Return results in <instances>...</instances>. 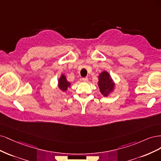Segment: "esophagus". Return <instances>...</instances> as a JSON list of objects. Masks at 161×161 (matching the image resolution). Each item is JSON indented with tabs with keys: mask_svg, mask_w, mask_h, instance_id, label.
Masks as SVG:
<instances>
[{
	"mask_svg": "<svg viewBox=\"0 0 161 161\" xmlns=\"http://www.w3.org/2000/svg\"><path fill=\"white\" fill-rule=\"evenodd\" d=\"M82 81L84 82H87L88 81V78L87 77H84V78H82Z\"/></svg>",
	"mask_w": 161,
	"mask_h": 161,
	"instance_id": "1",
	"label": "esophagus"
}]
</instances>
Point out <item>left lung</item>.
<instances>
[{"label": "left lung", "instance_id": "obj_1", "mask_svg": "<svg viewBox=\"0 0 161 161\" xmlns=\"http://www.w3.org/2000/svg\"><path fill=\"white\" fill-rule=\"evenodd\" d=\"M98 87L103 96H108L114 89L115 84L106 71H103L98 77Z\"/></svg>", "mask_w": 161, "mask_h": 161}]
</instances>
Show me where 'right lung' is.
<instances>
[{"instance_id": "obj_1", "label": "right lung", "mask_w": 161, "mask_h": 161, "mask_svg": "<svg viewBox=\"0 0 161 161\" xmlns=\"http://www.w3.org/2000/svg\"><path fill=\"white\" fill-rule=\"evenodd\" d=\"M70 86H71V84L67 80L65 75L64 74H61V77H59V79L58 80V87L59 89L61 91L65 92L67 90V87H69Z\"/></svg>"}]
</instances>
